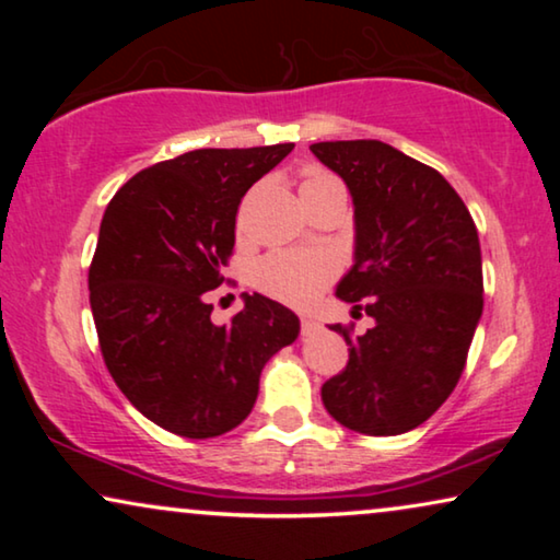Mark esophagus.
<instances>
[{
  "instance_id": "esophagus-1",
  "label": "esophagus",
  "mask_w": 560,
  "mask_h": 560,
  "mask_svg": "<svg viewBox=\"0 0 560 560\" xmlns=\"http://www.w3.org/2000/svg\"><path fill=\"white\" fill-rule=\"evenodd\" d=\"M301 331H303V336H308V334H313V331H318V320H313V318H308V316H303V318H301Z\"/></svg>"
}]
</instances>
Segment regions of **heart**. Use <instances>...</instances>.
Here are the masks:
<instances>
[{
    "label": "heart",
    "mask_w": 560,
    "mask_h": 560,
    "mask_svg": "<svg viewBox=\"0 0 560 560\" xmlns=\"http://www.w3.org/2000/svg\"><path fill=\"white\" fill-rule=\"evenodd\" d=\"M320 188H343L341 180L324 167L308 165L301 173V194ZM334 267L316 252H270L255 265V285L275 301L305 305L331 280Z\"/></svg>",
    "instance_id": "b5f03b06"
}]
</instances>
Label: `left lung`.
<instances>
[{"label": "left lung", "instance_id": "8db88e82", "mask_svg": "<svg viewBox=\"0 0 560 560\" xmlns=\"http://www.w3.org/2000/svg\"><path fill=\"white\" fill-rule=\"evenodd\" d=\"M354 198V267L336 295L374 328L351 336L349 362L320 387L349 431L408 433L454 393L485 308L481 249L462 196L431 165L380 140L316 142Z\"/></svg>", "mask_w": 560, "mask_h": 560}]
</instances>
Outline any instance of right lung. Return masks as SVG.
I'll use <instances>...</instances> for the list:
<instances>
[{
  "label": "right lung",
  "mask_w": 560,
  "mask_h": 560,
  "mask_svg": "<svg viewBox=\"0 0 560 560\" xmlns=\"http://www.w3.org/2000/svg\"><path fill=\"white\" fill-rule=\"evenodd\" d=\"M293 148L186 152L132 175L106 206L89 267L98 347L127 400L175 435L240 425L267 359L301 331L265 295H244L226 326L203 301L224 282L244 194Z\"/></svg>",
  "instance_id": "add662e5"
}]
</instances>
